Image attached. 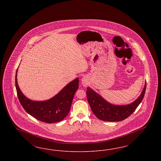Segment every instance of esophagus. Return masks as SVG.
Listing matches in <instances>:
<instances>
[{
    "label": "esophagus",
    "instance_id": "esophagus-1",
    "mask_svg": "<svg viewBox=\"0 0 161 161\" xmlns=\"http://www.w3.org/2000/svg\"><path fill=\"white\" fill-rule=\"evenodd\" d=\"M89 80L87 77H84L81 80V83L83 86H87L89 84Z\"/></svg>",
    "mask_w": 161,
    "mask_h": 161
}]
</instances>
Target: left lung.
Segmentation results:
<instances>
[{"label":"left lung","mask_w":161,"mask_h":161,"mask_svg":"<svg viewBox=\"0 0 161 161\" xmlns=\"http://www.w3.org/2000/svg\"><path fill=\"white\" fill-rule=\"evenodd\" d=\"M146 85V83L144 88L138 99L128 105L116 106L104 100L90 87L87 88V98L93 113L98 119L110 122L121 121L131 115L141 103L145 95Z\"/></svg>","instance_id":"1"}]
</instances>
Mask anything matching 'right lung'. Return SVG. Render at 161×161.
<instances>
[{
    "mask_svg": "<svg viewBox=\"0 0 161 161\" xmlns=\"http://www.w3.org/2000/svg\"><path fill=\"white\" fill-rule=\"evenodd\" d=\"M15 74V87L19 101L25 111L40 121L57 123L68 115L75 93L78 88L79 80L77 78L67 84L53 98L45 101H35L27 98L19 89Z\"/></svg>",
    "mask_w": 161,
    "mask_h": 161,
    "instance_id": "right-lung-1",
    "label": "right lung"
}]
</instances>
